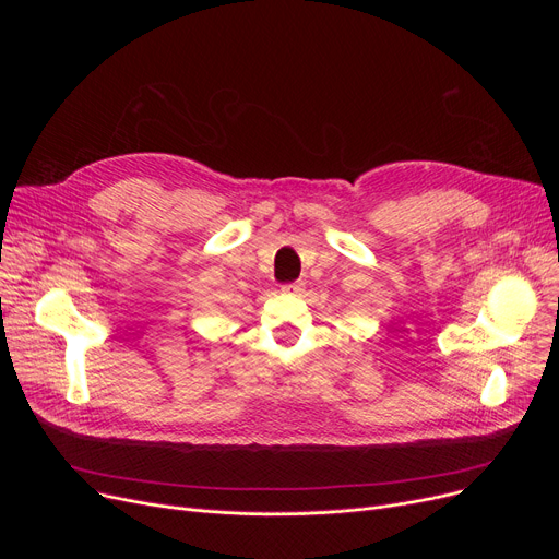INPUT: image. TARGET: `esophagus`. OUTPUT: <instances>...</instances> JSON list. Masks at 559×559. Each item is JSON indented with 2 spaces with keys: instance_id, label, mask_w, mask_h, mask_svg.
Returning a JSON list of instances; mask_svg holds the SVG:
<instances>
[{
  "instance_id": "obj_1",
  "label": "esophagus",
  "mask_w": 559,
  "mask_h": 559,
  "mask_svg": "<svg viewBox=\"0 0 559 559\" xmlns=\"http://www.w3.org/2000/svg\"><path fill=\"white\" fill-rule=\"evenodd\" d=\"M285 295H301V292L306 289V283L304 281H295V283H285L283 287H281Z\"/></svg>"
}]
</instances>
